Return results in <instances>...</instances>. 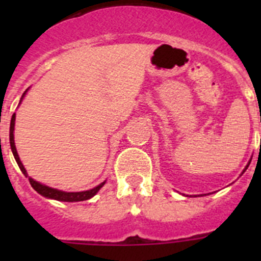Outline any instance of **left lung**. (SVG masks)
I'll return each mask as SVG.
<instances>
[{
    "label": "left lung",
    "mask_w": 261,
    "mask_h": 261,
    "mask_svg": "<svg viewBox=\"0 0 261 261\" xmlns=\"http://www.w3.org/2000/svg\"><path fill=\"white\" fill-rule=\"evenodd\" d=\"M250 162H251V161H250ZM250 162H248V163H247V166H246V167H244L243 172H244V171H246V170H247V167H248V166H250ZM243 172H242V174H241V175H243Z\"/></svg>",
    "instance_id": "8db88e82"
}]
</instances>
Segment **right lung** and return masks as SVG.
Instances as JSON below:
<instances>
[{"label": "right lung", "instance_id": "add662e5", "mask_svg": "<svg viewBox=\"0 0 261 261\" xmlns=\"http://www.w3.org/2000/svg\"><path fill=\"white\" fill-rule=\"evenodd\" d=\"M26 93H27V90L24 91V94L22 95V98H20V102H22V99L24 98ZM14 126H15V114L11 116V121H10V135H9V137H10V147H11V151H13L14 158H15L18 166H19L20 171L23 172V175H24V176H29V174H27V171H26V168H24L23 163L20 162L19 155H18V151H17V147H15V142H14ZM29 180H30V184L32 186V188H34V190H35L39 195L44 196V197H47V199L57 200V201H65V202L85 201V200L91 199V197H94V196L99 192V190H100V188H102V187L106 184V180H105L103 183L99 184V186L91 188V190L81 191V192H65V191L56 190V188H52V187H48V186H45V184L39 183V181L34 180L32 177H29Z\"/></svg>", "mask_w": 261, "mask_h": 261}]
</instances>
